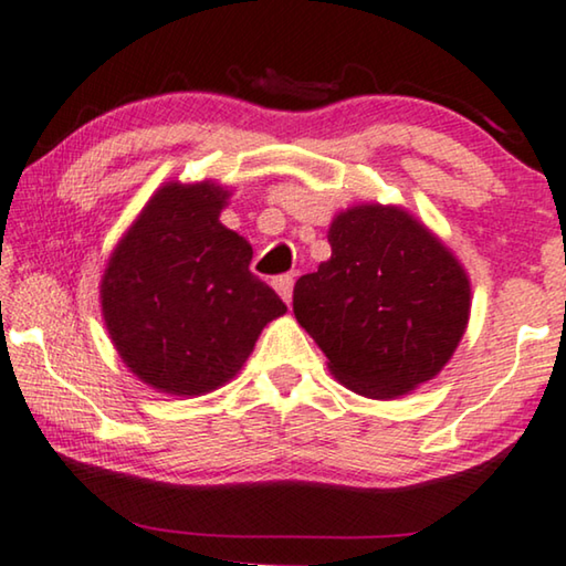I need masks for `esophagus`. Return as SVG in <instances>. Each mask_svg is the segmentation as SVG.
<instances>
[{"instance_id": "34e87169", "label": "esophagus", "mask_w": 566, "mask_h": 566, "mask_svg": "<svg viewBox=\"0 0 566 566\" xmlns=\"http://www.w3.org/2000/svg\"><path fill=\"white\" fill-rule=\"evenodd\" d=\"M292 286H294V280H292L290 274H280L274 280V290L280 292V297L286 302V305H290V302H292Z\"/></svg>"}]
</instances>
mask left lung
I'll return each instance as SVG.
<instances>
[{"instance_id":"1","label":"left lung","mask_w":566,"mask_h":566,"mask_svg":"<svg viewBox=\"0 0 566 566\" xmlns=\"http://www.w3.org/2000/svg\"><path fill=\"white\" fill-rule=\"evenodd\" d=\"M333 256L294 284V317L350 391L394 399L440 374L470 315L450 251L394 206H356L327 231Z\"/></svg>"}]
</instances>
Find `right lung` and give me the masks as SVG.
Returning a JSON list of instances; mask_svg holds the SVG:
<instances>
[{
    "label": "right lung",
    "instance_id": "add662e5",
    "mask_svg": "<svg viewBox=\"0 0 566 566\" xmlns=\"http://www.w3.org/2000/svg\"><path fill=\"white\" fill-rule=\"evenodd\" d=\"M229 192L170 182L116 247L101 282L108 335L142 381L198 396L239 374L286 305L251 274V243L218 221Z\"/></svg>",
    "mask_w": 566,
    "mask_h": 566
}]
</instances>
